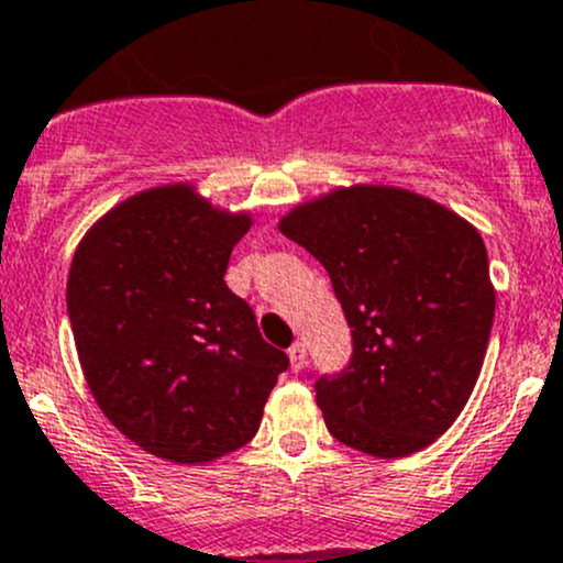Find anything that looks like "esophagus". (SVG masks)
Segmentation results:
<instances>
[{"label": "esophagus", "instance_id": "34e87169", "mask_svg": "<svg viewBox=\"0 0 563 563\" xmlns=\"http://www.w3.org/2000/svg\"><path fill=\"white\" fill-rule=\"evenodd\" d=\"M288 360H291V371H302L305 362H308V345H305L302 340H297V343L288 349Z\"/></svg>", "mask_w": 563, "mask_h": 563}]
</instances>
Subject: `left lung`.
<instances>
[{
	"instance_id": "left-lung-1",
	"label": "left lung",
	"mask_w": 563,
	"mask_h": 563,
	"mask_svg": "<svg viewBox=\"0 0 563 563\" xmlns=\"http://www.w3.org/2000/svg\"><path fill=\"white\" fill-rule=\"evenodd\" d=\"M277 229L329 272L354 338L351 362L316 382L327 430L373 457L433 444L468 402L496 291L479 231L411 190L338 187Z\"/></svg>"
}]
</instances>
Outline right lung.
<instances>
[{
  "label": "right lung",
  "instance_id": "add662e5",
  "mask_svg": "<svg viewBox=\"0 0 563 563\" xmlns=\"http://www.w3.org/2000/svg\"><path fill=\"white\" fill-rule=\"evenodd\" d=\"M250 223L190 185H163L117 203L73 255L67 316L84 376L150 455L196 465L245 446L288 367L223 280Z\"/></svg>",
  "mask_w": 563,
  "mask_h": 563
}]
</instances>
